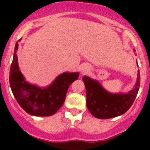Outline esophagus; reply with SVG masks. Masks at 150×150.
Here are the masks:
<instances>
[{"instance_id":"obj_1","label":"esophagus","mask_w":150,"mask_h":150,"mask_svg":"<svg viewBox=\"0 0 150 150\" xmlns=\"http://www.w3.org/2000/svg\"><path fill=\"white\" fill-rule=\"evenodd\" d=\"M88 71V66L83 65V67H82V68H81V72L83 73V74H85V73H86Z\"/></svg>"}]
</instances>
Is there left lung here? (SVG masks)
Instances as JSON below:
<instances>
[{"label": "left lung", "mask_w": 150, "mask_h": 150, "mask_svg": "<svg viewBox=\"0 0 150 150\" xmlns=\"http://www.w3.org/2000/svg\"><path fill=\"white\" fill-rule=\"evenodd\" d=\"M83 80L86 89V105L88 110L95 117L106 120L124 114L132 107L139 91L140 71L137 73L134 88L128 93H110L97 80L86 76H83Z\"/></svg>", "instance_id": "8db88e82"}]
</instances>
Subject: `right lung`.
Instances as JSON below:
<instances>
[{
    "mask_svg": "<svg viewBox=\"0 0 150 150\" xmlns=\"http://www.w3.org/2000/svg\"><path fill=\"white\" fill-rule=\"evenodd\" d=\"M18 46L16 43L10 71V84L13 95L28 114L35 116L55 114L64 104L70 85L79 77V73H63L46 88L30 84L25 80L18 68L16 55Z\"/></svg>",
    "mask_w": 150,
    "mask_h": 150,
    "instance_id": "add662e5",
    "label": "right lung"
}]
</instances>
